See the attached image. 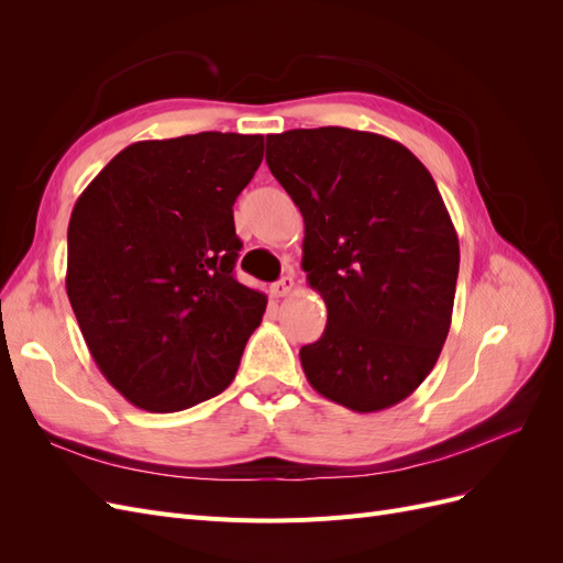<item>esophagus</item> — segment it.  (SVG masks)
I'll return each mask as SVG.
<instances>
[{"instance_id":"obj_1","label":"esophagus","mask_w":563,"mask_h":563,"mask_svg":"<svg viewBox=\"0 0 563 563\" xmlns=\"http://www.w3.org/2000/svg\"><path fill=\"white\" fill-rule=\"evenodd\" d=\"M291 288H294V277L286 275L277 284L269 286V294H272V298H284V296L291 294Z\"/></svg>"}]
</instances>
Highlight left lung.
<instances>
[{
	"label": "left lung",
	"mask_w": 563,
	"mask_h": 563,
	"mask_svg": "<svg viewBox=\"0 0 563 563\" xmlns=\"http://www.w3.org/2000/svg\"><path fill=\"white\" fill-rule=\"evenodd\" d=\"M265 159L302 213V269L329 310L300 347L305 376L356 413L404 401L453 314L460 246L434 178L401 143L343 126L267 135Z\"/></svg>",
	"instance_id": "left-lung-1"
}]
</instances>
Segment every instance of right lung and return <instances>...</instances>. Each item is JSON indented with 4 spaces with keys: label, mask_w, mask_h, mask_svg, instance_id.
Returning a JSON list of instances; mask_svg holds the SVG:
<instances>
[{
    "label": "right lung",
    "mask_w": 563,
    "mask_h": 563,
    "mask_svg": "<svg viewBox=\"0 0 563 563\" xmlns=\"http://www.w3.org/2000/svg\"><path fill=\"white\" fill-rule=\"evenodd\" d=\"M263 135L203 131L133 143L77 199L67 298L108 383L150 413L223 391L267 298L234 279L232 207Z\"/></svg>",
    "instance_id": "obj_1"
}]
</instances>
